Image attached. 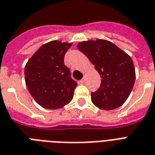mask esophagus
Here are the masks:
<instances>
[{
	"label": "esophagus",
	"mask_w": 155,
	"mask_h": 155,
	"mask_svg": "<svg viewBox=\"0 0 155 155\" xmlns=\"http://www.w3.org/2000/svg\"><path fill=\"white\" fill-rule=\"evenodd\" d=\"M80 84H84V79H82V80L80 81Z\"/></svg>",
	"instance_id": "1"
}]
</instances>
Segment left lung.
<instances>
[{
  "mask_svg": "<svg viewBox=\"0 0 155 155\" xmlns=\"http://www.w3.org/2000/svg\"><path fill=\"white\" fill-rule=\"evenodd\" d=\"M77 48L87 56L102 78L92 102L101 109L112 110L128 99L135 82L132 58L113 42L104 39L81 42Z\"/></svg>",
  "mask_w": 155,
  "mask_h": 155,
  "instance_id": "left-lung-1",
  "label": "left lung"
}]
</instances>
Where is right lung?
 Listing matches in <instances>:
<instances>
[{
	"instance_id": "right-lung-1",
	"label": "right lung",
	"mask_w": 155,
	"mask_h": 155,
	"mask_svg": "<svg viewBox=\"0 0 155 155\" xmlns=\"http://www.w3.org/2000/svg\"><path fill=\"white\" fill-rule=\"evenodd\" d=\"M71 42L51 41L42 45L25 67V84L39 105L58 109L70 103L77 83L64 65V55Z\"/></svg>"
}]
</instances>
